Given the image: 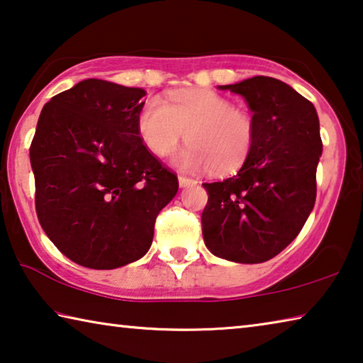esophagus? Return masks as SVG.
<instances>
[{
  "label": "esophagus",
  "mask_w": 363,
  "mask_h": 363,
  "mask_svg": "<svg viewBox=\"0 0 363 363\" xmlns=\"http://www.w3.org/2000/svg\"><path fill=\"white\" fill-rule=\"evenodd\" d=\"M177 181H179V186H181V187L194 186V184H195L194 179H190V177H186V176H179V177H177Z\"/></svg>",
  "instance_id": "esophagus-1"
}]
</instances>
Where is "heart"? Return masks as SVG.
<instances>
[{"mask_svg": "<svg viewBox=\"0 0 363 363\" xmlns=\"http://www.w3.org/2000/svg\"><path fill=\"white\" fill-rule=\"evenodd\" d=\"M138 131L147 149L168 155L186 138L187 145L174 157L179 168L200 173L230 174L242 168L255 145L256 126L248 112L211 91L187 89L167 104L150 97L138 115Z\"/></svg>", "mask_w": 363, "mask_h": 363, "instance_id": "heart-1", "label": "heart"}]
</instances>
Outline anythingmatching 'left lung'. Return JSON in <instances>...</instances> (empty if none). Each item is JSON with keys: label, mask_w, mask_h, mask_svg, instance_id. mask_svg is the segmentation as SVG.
<instances>
[{"label": "left lung", "mask_w": 363, "mask_h": 363, "mask_svg": "<svg viewBox=\"0 0 363 363\" xmlns=\"http://www.w3.org/2000/svg\"><path fill=\"white\" fill-rule=\"evenodd\" d=\"M218 88L247 101L256 138L235 176L203 184V240L223 259L264 262L296 238L314 208L322 157L317 110L290 84L270 77Z\"/></svg>", "instance_id": "8db88e82"}]
</instances>
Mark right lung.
I'll return each instance as SVG.
<instances>
[{
	"instance_id": "1",
	"label": "right lung",
	"mask_w": 363,
	"mask_h": 363,
	"mask_svg": "<svg viewBox=\"0 0 363 363\" xmlns=\"http://www.w3.org/2000/svg\"><path fill=\"white\" fill-rule=\"evenodd\" d=\"M143 88L88 78L43 107L30 163L38 220L60 253L89 269H116L149 251L177 177L138 131Z\"/></svg>"
}]
</instances>
